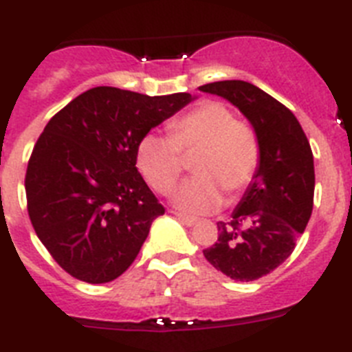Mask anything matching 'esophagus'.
Masks as SVG:
<instances>
[{"label":"esophagus","instance_id":"obj_1","mask_svg":"<svg viewBox=\"0 0 352 352\" xmlns=\"http://www.w3.org/2000/svg\"><path fill=\"white\" fill-rule=\"evenodd\" d=\"M174 214L178 217L179 222H183L185 226H188V227H192L197 223V219H194V217H188V214H185V213H178V211H174Z\"/></svg>","mask_w":352,"mask_h":352}]
</instances>
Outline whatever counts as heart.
<instances>
[{
	"label": "heart",
	"instance_id": "obj_1",
	"mask_svg": "<svg viewBox=\"0 0 352 352\" xmlns=\"http://www.w3.org/2000/svg\"><path fill=\"white\" fill-rule=\"evenodd\" d=\"M167 135L149 132L138 144V167L148 185L167 194L182 174L179 155L195 153L194 178L174 192L173 203L188 214L219 210L223 194L236 197L256 178L261 142L256 130L236 120L231 107L206 100L169 121Z\"/></svg>",
	"mask_w": 352,
	"mask_h": 352
}]
</instances>
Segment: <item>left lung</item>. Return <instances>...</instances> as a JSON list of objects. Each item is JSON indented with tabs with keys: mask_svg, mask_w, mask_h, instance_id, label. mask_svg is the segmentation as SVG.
Returning <instances> with one entry per match:
<instances>
[{
	"mask_svg": "<svg viewBox=\"0 0 352 352\" xmlns=\"http://www.w3.org/2000/svg\"><path fill=\"white\" fill-rule=\"evenodd\" d=\"M243 113L261 142L256 178L232 211L219 222V239L203 250L208 263L232 280L252 282L278 268L296 247L314 208V155L296 116L245 80L201 86Z\"/></svg>",
	"mask_w": 352,
	"mask_h": 352,
	"instance_id": "left-lung-1",
	"label": "left lung"
}]
</instances>
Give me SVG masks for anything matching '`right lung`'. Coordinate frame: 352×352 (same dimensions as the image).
Returning a JSON list of instances; mask_svg holds the SVG:
<instances>
[{
	"label": "right lung",
	"instance_id": "add662e5",
	"mask_svg": "<svg viewBox=\"0 0 352 352\" xmlns=\"http://www.w3.org/2000/svg\"><path fill=\"white\" fill-rule=\"evenodd\" d=\"M194 98L98 86L51 118L24 186L33 229L65 272L105 284L129 270L166 211L135 167L138 144Z\"/></svg>",
	"mask_w": 352,
	"mask_h": 352
}]
</instances>
